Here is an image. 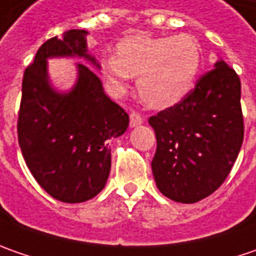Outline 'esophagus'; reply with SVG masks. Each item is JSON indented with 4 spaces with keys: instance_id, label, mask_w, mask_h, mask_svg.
<instances>
[{
    "instance_id": "esophagus-1",
    "label": "esophagus",
    "mask_w": 256,
    "mask_h": 256,
    "mask_svg": "<svg viewBox=\"0 0 256 256\" xmlns=\"http://www.w3.org/2000/svg\"><path fill=\"white\" fill-rule=\"evenodd\" d=\"M144 122V118L138 112H131L130 115V125L131 126H138Z\"/></svg>"
}]
</instances>
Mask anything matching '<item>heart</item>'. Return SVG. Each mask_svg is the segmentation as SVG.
I'll return each mask as SVG.
<instances>
[{
	"label": "heart",
	"mask_w": 256,
	"mask_h": 256,
	"mask_svg": "<svg viewBox=\"0 0 256 256\" xmlns=\"http://www.w3.org/2000/svg\"><path fill=\"white\" fill-rule=\"evenodd\" d=\"M202 65V48L191 34L170 36H126L118 55L101 61V72L115 94L126 90L132 76L142 101L154 108H168L190 92Z\"/></svg>",
	"instance_id": "obj_1"
}]
</instances>
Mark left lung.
Wrapping results in <instances>:
<instances>
[{"mask_svg":"<svg viewBox=\"0 0 256 256\" xmlns=\"http://www.w3.org/2000/svg\"><path fill=\"white\" fill-rule=\"evenodd\" d=\"M181 101L148 120L156 136L152 174L166 198L194 204L226 180L244 141L241 81L222 60Z\"/></svg>","mask_w":256,"mask_h":256,"instance_id":"1","label":"left lung"}]
</instances>
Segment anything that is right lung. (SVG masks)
<instances>
[{
  "instance_id": "1",
  "label": "right lung",
  "mask_w": 256,
  "mask_h": 256,
  "mask_svg": "<svg viewBox=\"0 0 256 256\" xmlns=\"http://www.w3.org/2000/svg\"><path fill=\"white\" fill-rule=\"evenodd\" d=\"M85 30H70L40 46L24 72L18 115V142L26 166L52 198L78 204L102 191L111 171L108 141L122 135L130 116L105 95L98 75L76 64V81L70 91H58L48 75L50 58H84Z\"/></svg>"
}]
</instances>
